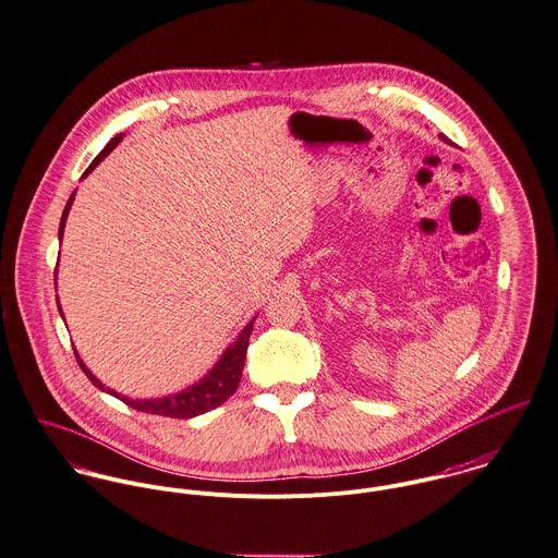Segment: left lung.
Masks as SVG:
<instances>
[{
	"label": "left lung",
	"instance_id": "left-lung-1",
	"mask_svg": "<svg viewBox=\"0 0 558 558\" xmlns=\"http://www.w3.org/2000/svg\"><path fill=\"white\" fill-rule=\"evenodd\" d=\"M440 138H442V141H449V138H447V136H445V134H440Z\"/></svg>",
	"mask_w": 558,
	"mask_h": 558
}]
</instances>
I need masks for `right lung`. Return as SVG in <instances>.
Returning <instances> with one entry per match:
<instances>
[{
  "label": "right lung",
  "instance_id": "add662e5",
  "mask_svg": "<svg viewBox=\"0 0 558 558\" xmlns=\"http://www.w3.org/2000/svg\"><path fill=\"white\" fill-rule=\"evenodd\" d=\"M124 138V134H118L116 138H111L107 143V147L94 158V162L87 167V171L83 173V178L94 171V167L111 151L116 149V145ZM76 192V190H74ZM74 192L70 194L68 203H65V209L62 214V222H60V240H62L63 225H65V216L70 211V205L74 201ZM62 314V308H60ZM252 325H254V318L250 320L248 325L244 327V331L240 333V338L235 340L233 347H229L225 351V355L220 357V362L211 368V372L198 380L196 385H192L186 391H180L175 396H167V398H154V400H130L122 393L113 391V389H107L92 372L85 368V364L78 360L76 355V362L81 366V371L85 372V376L102 391L116 396V398H122V402L132 407L134 411H143V413H151V415H162V417H178V420H187V417H196V415H203L216 407H220L222 402H227L235 391H238V385L242 380V371H244V362H246V351H248V338L252 333Z\"/></svg>",
  "mask_w": 558,
  "mask_h": 558
}]
</instances>
